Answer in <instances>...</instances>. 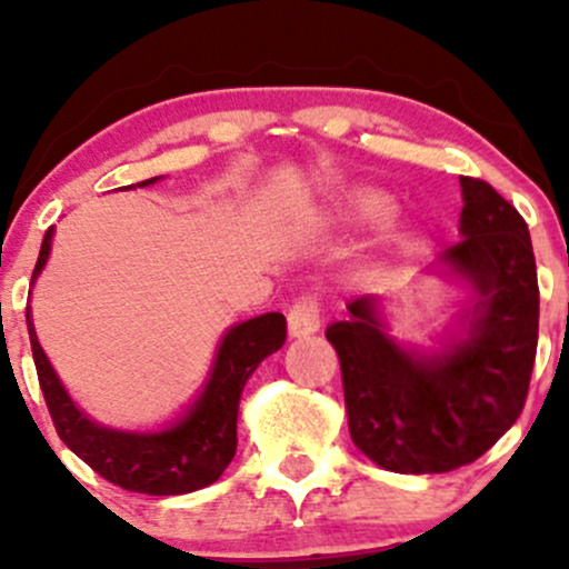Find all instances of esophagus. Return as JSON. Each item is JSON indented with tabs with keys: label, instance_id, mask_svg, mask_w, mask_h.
<instances>
[{
	"label": "esophagus",
	"instance_id": "1",
	"mask_svg": "<svg viewBox=\"0 0 569 569\" xmlns=\"http://www.w3.org/2000/svg\"><path fill=\"white\" fill-rule=\"evenodd\" d=\"M321 329V302L316 293H302L289 310V335L307 337Z\"/></svg>",
	"mask_w": 569,
	"mask_h": 569
}]
</instances>
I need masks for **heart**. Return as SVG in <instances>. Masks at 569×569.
Listing matches in <instances>:
<instances>
[{"label": "heart", "mask_w": 569, "mask_h": 569, "mask_svg": "<svg viewBox=\"0 0 569 569\" xmlns=\"http://www.w3.org/2000/svg\"><path fill=\"white\" fill-rule=\"evenodd\" d=\"M352 206H356L358 213H363V217H377V213L385 208V200L380 194H371V192H363L358 194L356 200H352Z\"/></svg>", "instance_id": "1"}]
</instances>
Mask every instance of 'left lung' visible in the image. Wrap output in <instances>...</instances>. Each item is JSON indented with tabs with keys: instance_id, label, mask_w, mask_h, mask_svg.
I'll return each instance as SVG.
<instances>
[{
	"instance_id": "1",
	"label": "left lung",
	"mask_w": 569,
	"mask_h": 569,
	"mask_svg": "<svg viewBox=\"0 0 569 569\" xmlns=\"http://www.w3.org/2000/svg\"><path fill=\"white\" fill-rule=\"evenodd\" d=\"M460 234L441 253L473 280L468 337L417 358L380 331L369 297L331 323L356 447L385 471L447 473L479 460L521 415L538 350V270L521 213L487 181L460 176Z\"/></svg>"
}]
</instances>
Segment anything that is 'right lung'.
<instances>
[{
    "label": "right lung",
    "instance_id": "1",
    "mask_svg": "<svg viewBox=\"0 0 569 569\" xmlns=\"http://www.w3.org/2000/svg\"><path fill=\"white\" fill-rule=\"evenodd\" d=\"M152 181L154 179L141 181V184H152ZM50 238H53V227L44 232L31 283L48 262ZM26 323H29L39 388H42L44 403L61 441L77 457H82L98 476L143 495L194 492V489L213 485L224 473L238 447V407L243 385L253 369L286 342V318L280 312H267V316L238 323L221 339L211 380L198 403L187 411L184 420L162 433H122V430L96 426L74 407L39 348L29 307H26Z\"/></svg>",
    "mask_w": 569,
    "mask_h": 569
}]
</instances>
